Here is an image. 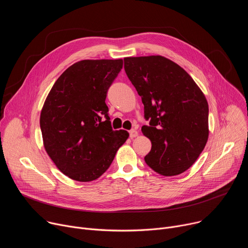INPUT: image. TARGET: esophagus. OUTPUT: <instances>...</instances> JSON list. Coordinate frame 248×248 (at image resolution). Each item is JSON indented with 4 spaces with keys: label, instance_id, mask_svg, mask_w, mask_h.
Listing matches in <instances>:
<instances>
[{
    "label": "esophagus",
    "instance_id": "34e87169",
    "mask_svg": "<svg viewBox=\"0 0 248 248\" xmlns=\"http://www.w3.org/2000/svg\"><path fill=\"white\" fill-rule=\"evenodd\" d=\"M138 135V131L136 130V129H131L130 131H129V136L131 137V138H134V137H136Z\"/></svg>",
    "mask_w": 248,
    "mask_h": 248
}]
</instances>
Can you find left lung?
<instances>
[{
	"label": "left lung",
	"mask_w": 248,
	"mask_h": 248,
	"mask_svg": "<svg viewBox=\"0 0 248 248\" xmlns=\"http://www.w3.org/2000/svg\"><path fill=\"white\" fill-rule=\"evenodd\" d=\"M127 78L144 105L152 143L146 164L156 172L178 175L198 159L209 137L208 103L186 70L163 56L124 59Z\"/></svg>",
	"instance_id": "1"
}]
</instances>
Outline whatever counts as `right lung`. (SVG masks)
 <instances>
[{"label": "right lung", "instance_id": "right-lung-1", "mask_svg": "<svg viewBox=\"0 0 248 248\" xmlns=\"http://www.w3.org/2000/svg\"><path fill=\"white\" fill-rule=\"evenodd\" d=\"M123 60H83L54 83L40 114L44 148L69 179L87 183L109 169L129 133L113 130L105 100Z\"/></svg>", "mask_w": 248, "mask_h": 248}]
</instances>
